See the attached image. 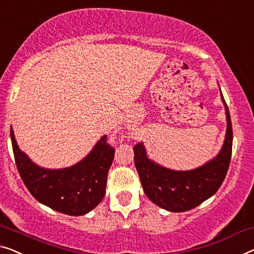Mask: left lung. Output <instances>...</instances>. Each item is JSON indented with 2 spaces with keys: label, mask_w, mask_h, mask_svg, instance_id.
Wrapping results in <instances>:
<instances>
[{
  "label": "left lung",
  "mask_w": 254,
  "mask_h": 254,
  "mask_svg": "<svg viewBox=\"0 0 254 254\" xmlns=\"http://www.w3.org/2000/svg\"><path fill=\"white\" fill-rule=\"evenodd\" d=\"M225 105L227 131L224 145L214 158L188 171H176L155 163L147 156L142 142L133 147L134 165L143 191L151 202L170 212L191 210L214 195L224 183L233 148V127L229 109Z\"/></svg>",
  "instance_id": "left-lung-1"
}]
</instances>
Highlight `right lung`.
Returning a JSON list of instances; mask_svg holds the SVG:
<instances>
[{
    "instance_id": "1",
    "label": "right lung",
    "mask_w": 254,
    "mask_h": 254,
    "mask_svg": "<svg viewBox=\"0 0 254 254\" xmlns=\"http://www.w3.org/2000/svg\"><path fill=\"white\" fill-rule=\"evenodd\" d=\"M11 142L19 171L25 186L40 203L68 215H84L93 210L106 194L109 168L115 149L104 135L88 156L65 169H44L36 165L19 149L12 127Z\"/></svg>"
}]
</instances>
